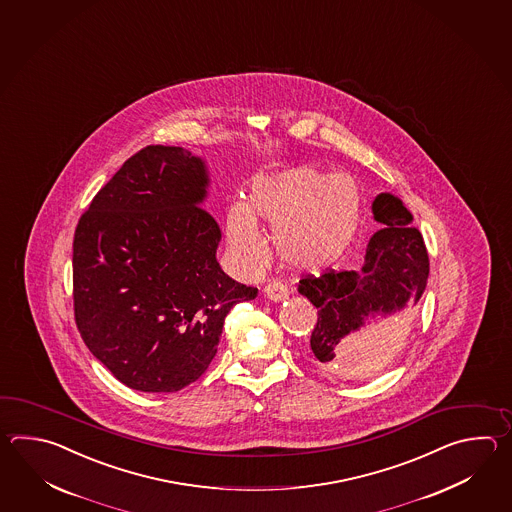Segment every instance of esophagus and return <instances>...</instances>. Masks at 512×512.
Returning a JSON list of instances; mask_svg holds the SVG:
<instances>
[{"label":"esophagus","mask_w":512,"mask_h":512,"mask_svg":"<svg viewBox=\"0 0 512 512\" xmlns=\"http://www.w3.org/2000/svg\"><path fill=\"white\" fill-rule=\"evenodd\" d=\"M265 296L272 300V302H282V300L289 296V291H287V287L283 283L272 282L265 287Z\"/></svg>","instance_id":"34e87169"}]
</instances>
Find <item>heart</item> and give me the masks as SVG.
<instances>
[{
  "mask_svg": "<svg viewBox=\"0 0 512 512\" xmlns=\"http://www.w3.org/2000/svg\"><path fill=\"white\" fill-rule=\"evenodd\" d=\"M256 219L274 229L272 241L283 265L315 271L348 251L362 223V192L353 177L296 166L254 177L249 203L234 201L227 234L241 260H260L263 240Z\"/></svg>",
  "mask_w": 512,
  "mask_h": 512,
  "instance_id": "1",
  "label": "heart"
}]
</instances>
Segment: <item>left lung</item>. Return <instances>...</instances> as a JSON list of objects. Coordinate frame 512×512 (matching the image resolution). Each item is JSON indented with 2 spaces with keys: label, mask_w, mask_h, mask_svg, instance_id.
I'll list each match as a JSON object with an SVG mask.
<instances>
[{
  "label": "left lung",
  "mask_w": 512,
  "mask_h": 512,
  "mask_svg": "<svg viewBox=\"0 0 512 512\" xmlns=\"http://www.w3.org/2000/svg\"><path fill=\"white\" fill-rule=\"evenodd\" d=\"M371 210L382 229L368 243L362 269H329L298 283V293L318 309L311 333L316 364L342 375L370 370L382 342L419 304L430 271L425 241L403 201L379 194Z\"/></svg>",
  "instance_id": "8db88e82"
}]
</instances>
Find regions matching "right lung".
I'll list each match as a JSON object with an SVG mask.
<instances>
[{"label": "right lung", "instance_id": "right-lung-1", "mask_svg": "<svg viewBox=\"0 0 512 512\" xmlns=\"http://www.w3.org/2000/svg\"><path fill=\"white\" fill-rule=\"evenodd\" d=\"M207 166L146 146L98 190L73 240L75 322L89 351L139 392H179L214 359L225 316L258 289L221 271Z\"/></svg>", "mask_w": 512, "mask_h": 512}]
</instances>
